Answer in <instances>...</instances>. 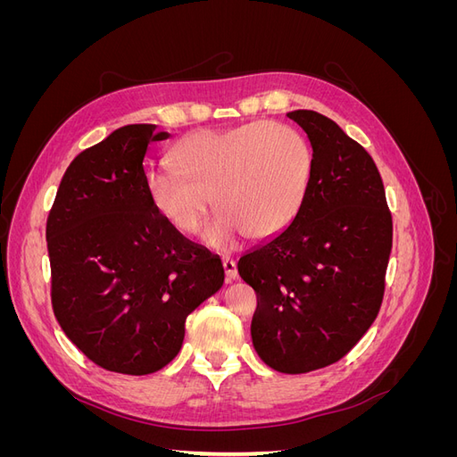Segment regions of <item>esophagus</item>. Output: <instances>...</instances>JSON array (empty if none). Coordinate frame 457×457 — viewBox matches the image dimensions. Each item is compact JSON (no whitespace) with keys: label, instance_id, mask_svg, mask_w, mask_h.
Masks as SVG:
<instances>
[{"label":"esophagus","instance_id":"1","mask_svg":"<svg viewBox=\"0 0 457 457\" xmlns=\"http://www.w3.org/2000/svg\"><path fill=\"white\" fill-rule=\"evenodd\" d=\"M223 269H225V274H227V280L228 282L238 278V269H237V262H234V259L223 257Z\"/></svg>","mask_w":457,"mask_h":457}]
</instances>
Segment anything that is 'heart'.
Instances as JSON below:
<instances>
[{"label": "heart", "mask_w": 457, "mask_h": 457, "mask_svg": "<svg viewBox=\"0 0 457 457\" xmlns=\"http://www.w3.org/2000/svg\"><path fill=\"white\" fill-rule=\"evenodd\" d=\"M312 163L305 137L259 120L188 135L173 150L175 170H152L146 190L158 213L181 234L198 230L212 196L219 212L204 242L227 252L244 234L261 240L292 223L309 190Z\"/></svg>", "instance_id": "b5f03b06"}]
</instances>
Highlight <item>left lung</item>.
I'll use <instances>...</instances> for the list:
<instances>
[{"label": "left lung", "mask_w": 457, "mask_h": 457, "mask_svg": "<svg viewBox=\"0 0 457 457\" xmlns=\"http://www.w3.org/2000/svg\"><path fill=\"white\" fill-rule=\"evenodd\" d=\"M312 146V177L292 225L238 261L257 294L252 339L282 373L334 364L376 320L393 247L381 175L362 145L314 110L287 114Z\"/></svg>", "instance_id": "obj_1"}]
</instances>
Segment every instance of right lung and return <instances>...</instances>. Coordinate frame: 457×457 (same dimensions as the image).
Wrapping results in <instances>:
<instances>
[{"label": "right lung", "instance_id": "right-lung-1", "mask_svg": "<svg viewBox=\"0 0 457 457\" xmlns=\"http://www.w3.org/2000/svg\"><path fill=\"white\" fill-rule=\"evenodd\" d=\"M168 137L133 123L79 152L46 227L54 318L93 364L128 376L170 364L187 316L225 280L220 259L150 202L143 160Z\"/></svg>", "mask_w": 457, "mask_h": 457}]
</instances>
